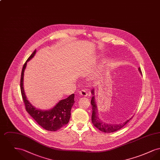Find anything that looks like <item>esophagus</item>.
<instances>
[{"mask_svg": "<svg viewBox=\"0 0 160 160\" xmlns=\"http://www.w3.org/2000/svg\"><path fill=\"white\" fill-rule=\"evenodd\" d=\"M79 95L82 97H87L88 96V93L85 90H82L81 91L79 92Z\"/></svg>", "mask_w": 160, "mask_h": 160, "instance_id": "obj_1", "label": "esophagus"}]
</instances>
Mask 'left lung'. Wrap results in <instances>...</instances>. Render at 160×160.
Instances as JSON below:
<instances>
[{
	"label": "left lung",
	"instance_id": "8db88e82",
	"mask_svg": "<svg viewBox=\"0 0 160 160\" xmlns=\"http://www.w3.org/2000/svg\"><path fill=\"white\" fill-rule=\"evenodd\" d=\"M138 71L142 73V71L140 68H138ZM92 94L93 95L92 97L91 105L92 107V122L93 124V125L98 129L100 130L101 131H102L104 132H113L114 131H116L118 130H119L122 128L132 118H130L127 121H125L123 123H119V124H113V123H107L106 122H102L98 117V109H97V106L95 104V98H94V89H92L91 91Z\"/></svg>",
	"mask_w": 160,
	"mask_h": 160
}]
</instances>
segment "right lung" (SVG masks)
Wrapping results in <instances>:
<instances>
[{"instance_id": "1", "label": "right lung", "mask_w": 160, "mask_h": 160, "mask_svg": "<svg viewBox=\"0 0 160 160\" xmlns=\"http://www.w3.org/2000/svg\"><path fill=\"white\" fill-rule=\"evenodd\" d=\"M36 50L31 54L23 65L21 80L20 89L26 110L32 118L38 123L41 127L47 131H55L68 123L71 116V110L74 104V94L72 93L68 98L61 100L53 108L48 110H42L33 106L27 99L23 88V77L24 69L28 61L35 56Z\"/></svg>"}]
</instances>
